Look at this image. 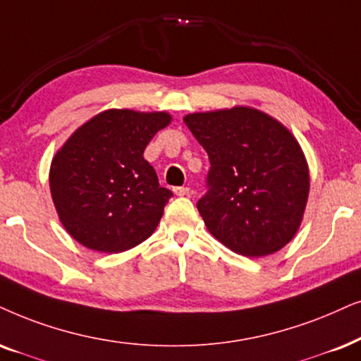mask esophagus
Masks as SVG:
<instances>
[{"mask_svg":"<svg viewBox=\"0 0 361 361\" xmlns=\"http://www.w3.org/2000/svg\"><path fill=\"white\" fill-rule=\"evenodd\" d=\"M174 194L176 195H189L190 194V189L189 187H174Z\"/></svg>","mask_w":361,"mask_h":361,"instance_id":"1","label":"esophagus"}]
</instances>
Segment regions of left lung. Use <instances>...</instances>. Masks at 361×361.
I'll return each instance as SVG.
<instances>
[{
  "label": "left lung",
  "mask_w": 361,
  "mask_h": 361,
  "mask_svg": "<svg viewBox=\"0 0 361 361\" xmlns=\"http://www.w3.org/2000/svg\"><path fill=\"white\" fill-rule=\"evenodd\" d=\"M184 123L210 159V189L197 202L207 231L252 259L283 249L310 192L307 157L287 126L250 106L192 112Z\"/></svg>",
  "instance_id": "8db88e82"
}]
</instances>
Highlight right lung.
Returning <instances> with one entry per match:
<instances>
[{
  "instance_id": "add662e5",
  "label": "right lung",
  "mask_w": 361,
  "mask_h": 361,
  "mask_svg": "<svg viewBox=\"0 0 361 361\" xmlns=\"http://www.w3.org/2000/svg\"><path fill=\"white\" fill-rule=\"evenodd\" d=\"M171 123L166 111L106 109L58 149L49 167L51 197L74 240L119 254L152 235L172 192L159 185L142 154Z\"/></svg>"
}]
</instances>
